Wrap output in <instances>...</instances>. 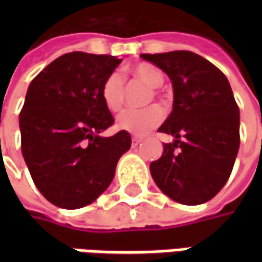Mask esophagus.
Here are the masks:
<instances>
[{"label":"esophagus","instance_id":"34e87169","mask_svg":"<svg viewBox=\"0 0 262 262\" xmlns=\"http://www.w3.org/2000/svg\"><path fill=\"white\" fill-rule=\"evenodd\" d=\"M132 142H133V144H135V146H137V144H139V143L142 142V139H140V137L133 136V137H132Z\"/></svg>","mask_w":262,"mask_h":262}]
</instances>
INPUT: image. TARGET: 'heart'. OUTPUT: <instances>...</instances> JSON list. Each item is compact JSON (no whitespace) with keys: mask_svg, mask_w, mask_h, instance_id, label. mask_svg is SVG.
I'll return each instance as SVG.
<instances>
[{"mask_svg":"<svg viewBox=\"0 0 262 262\" xmlns=\"http://www.w3.org/2000/svg\"><path fill=\"white\" fill-rule=\"evenodd\" d=\"M130 73L136 80L142 81L150 88H160L164 84L163 71L153 64L140 63L132 67ZM101 98L103 105L111 112H119L122 109L125 102V80L119 73H112L105 78L101 88ZM163 116L164 112L157 105L144 109H129L118 116L116 126L120 130L142 136L159 126Z\"/></svg>","mask_w":262,"mask_h":262,"instance_id":"b5f03b06","label":"heart"}]
</instances>
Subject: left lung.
<instances>
[{"mask_svg":"<svg viewBox=\"0 0 262 262\" xmlns=\"http://www.w3.org/2000/svg\"><path fill=\"white\" fill-rule=\"evenodd\" d=\"M168 75L172 111L159 132L174 136L150 172L182 205L210 201L229 180L240 147V111L226 75L192 52L142 54Z\"/></svg>","mask_w":262,"mask_h":262,"instance_id":"1","label":"left lung"}]
</instances>
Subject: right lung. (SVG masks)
Here are the masks:
<instances>
[{
  "instance_id": "1",
  "label": "right lung",
  "mask_w": 262,
  "mask_h": 262,
  "mask_svg": "<svg viewBox=\"0 0 262 262\" xmlns=\"http://www.w3.org/2000/svg\"><path fill=\"white\" fill-rule=\"evenodd\" d=\"M120 61L108 54H63L28 88L19 115L22 156L37 189L59 208L94 202L130 148L127 132L101 136L114 123L101 88Z\"/></svg>"
}]
</instances>
